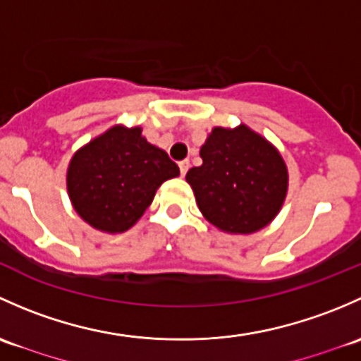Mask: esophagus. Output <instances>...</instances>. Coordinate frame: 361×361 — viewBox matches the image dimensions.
<instances>
[{
  "label": "esophagus",
  "mask_w": 361,
  "mask_h": 361,
  "mask_svg": "<svg viewBox=\"0 0 361 361\" xmlns=\"http://www.w3.org/2000/svg\"><path fill=\"white\" fill-rule=\"evenodd\" d=\"M179 170H180V176L182 177H184L185 173H188V170H189V161H188V159H184V161L179 163Z\"/></svg>",
  "instance_id": "34e87169"
}]
</instances>
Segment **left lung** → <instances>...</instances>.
Returning a JSON list of instances; mask_svg holds the SVG:
<instances>
[{"label":"left lung","instance_id":"1","mask_svg":"<svg viewBox=\"0 0 361 361\" xmlns=\"http://www.w3.org/2000/svg\"><path fill=\"white\" fill-rule=\"evenodd\" d=\"M185 173L203 217L229 235H252L274 221L288 191L280 151L250 126H215Z\"/></svg>","mask_w":361,"mask_h":361}]
</instances>
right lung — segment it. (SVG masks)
<instances>
[{"label":"right lung","mask_w":361,"mask_h":361,"mask_svg":"<svg viewBox=\"0 0 361 361\" xmlns=\"http://www.w3.org/2000/svg\"><path fill=\"white\" fill-rule=\"evenodd\" d=\"M179 166L147 142L140 126L114 125L71 158L66 185L73 208L97 231H128Z\"/></svg>","instance_id":"1"}]
</instances>
